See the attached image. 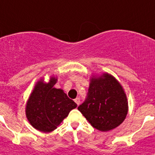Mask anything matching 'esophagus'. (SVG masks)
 I'll use <instances>...</instances> for the list:
<instances>
[{"label":"esophagus","instance_id":"34e87169","mask_svg":"<svg viewBox=\"0 0 155 155\" xmlns=\"http://www.w3.org/2000/svg\"><path fill=\"white\" fill-rule=\"evenodd\" d=\"M74 101H75V103H76L77 104H78V105H79V104H80V98L77 97L76 99L74 100Z\"/></svg>","mask_w":155,"mask_h":155}]
</instances>
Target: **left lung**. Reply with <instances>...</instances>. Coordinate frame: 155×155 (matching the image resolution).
I'll use <instances>...</instances> for the list:
<instances>
[{
    "instance_id": "left-lung-1",
    "label": "left lung",
    "mask_w": 155,
    "mask_h": 155,
    "mask_svg": "<svg viewBox=\"0 0 155 155\" xmlns=\"http://www.w3.org/2000/svg\"><path fill=\"white\" fill-rule=\"evenodd\" d=\"M78 109L94 128L108 131L124 121L128 102L119 81L108 73H103L90 78L88 97Z\"/></svg>"
}]
</instances>
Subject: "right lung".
<instances>
[{
  "label": "right lung",
  "instance_id": "add662e5",
  "mask_svg": "<svg viewBox=\"0 0 155 155\" xmlns=\"http://www.w3.org/2000/svg\"><path fill=\"white\" fill-rule=\"evenodd\" d=\"M57 77H51L48 82L41 78L35 83L26 103L25 113L30 124L42 132H51L77 108L63 89L54 87Z\"/></svg>",
  "mask_w": 155,
  "mask_h": 155
}]
</instances>
